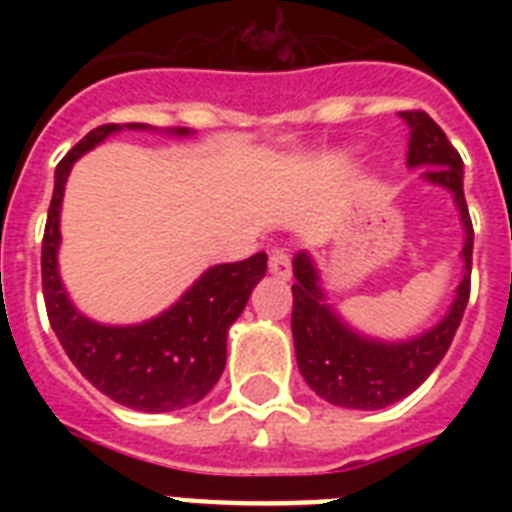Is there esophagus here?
I'll list each match as a JSON object with an SVG mask.
<instances>
[{"label":"esophagus","mask_w":512,"mask_h":512,"mask_svg":"<svg viewBox=\"0 0 512 512\" xmlns=\"http://www.w3.org/2000/svg\"><path fill=\"white\" fill-rule=\"evenodd\" d=\"M268 271L276 276V279H289L292 276V257H289L287 247H273L271 255H268Z\"/></svg>","instance_id":"34e87169"}]
</instances>
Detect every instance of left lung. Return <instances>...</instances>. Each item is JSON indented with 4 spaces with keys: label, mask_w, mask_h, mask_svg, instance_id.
Segmentation results:
<instances>
[{
    "label": "left lung",
    "mask_w": 512,
    "mask_h": 512,
    "mask_svg": "<svg viewBox=\"0 0 512 512\" xmlns=\"http://www.w3.org/2000/svg\"><path fill=\"white\" fill-rule=\"evenodd\" d=\"M409 124V167H428L422 175L454 193L465 225V279L457 287L446 319L425 335L406 342H377L356 335L329 311L319 289V273L311 257H295L292 284V337L297 366L316 396L345 409H382L417 390L428 374L441 364L452 345L462 313L470 297V265H473V223H470L465 191H462V159L444 130L425 111H401Z\"/></svg>",
    "instance_id": "8db88e82"
}]
</instances>
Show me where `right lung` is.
Returning <instances> with one entry per match:
<instances>
[{"mask_svg": "<svg viewBox=\"0 0 512 512\" xmlns=\"http://www.w3.org/2000/svg\"><path fill=\"white\" fill-rule=\"evenodd\" d=\"M146 130V124H127ZM119 124H100L87 132L55 170L47 225L42 239V292L47 319L60 345L87 380L138 412H175L196 404L215 388L225 369V337L239 319L255 284L265 276V252L209 268L170 311L138 327H103L76 311L58 276L60 201L71 164L119 132ZM188 135V130H175Z\"/></svg>", "mask_w": 512, "mask_h": 512, "instance_id": "add662e5", "label": "right lung"}]
</instances>
